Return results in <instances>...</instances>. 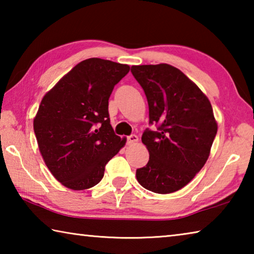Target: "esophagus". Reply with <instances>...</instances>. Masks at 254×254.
<instances>
[{"mask_svg": "<svg viewBox=\"0 0 254 254\" xmlns=\"http://www.w3.org/2000/svg\"><path fill=\"white\" fill-rule=\"evenodd\" d=\"M137 140H139V137H137V135H135V134H131V135L127 136V144L135 143V142H137Z\"/></svg>", "mask_w": 254, "mask_h": 254, "instance_id": "obj_1", "label": "esophagus"}]
</instances>
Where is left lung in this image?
<instances>
[{"label":"left lung","instance_id":"8db88e82","mask_svg":"<svg viewBox=\"0 0 254 254\" xmlns=\"http://www.w3.org/2000/svg\"><path fill=\"white\" fill-rule=\"evenodd\" d=\"M149 104V124L142 137L149 161L136 169L142 187L170 194L203 168L217 133L212 105L188 77L167 64L132 66Z\"/></svg>","mask_w":254,"mask_h":254}]
</instances>
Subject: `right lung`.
Segmentation results:
<instances>
[{"mask_svg": "<svg viewBox=\"0 0 254 254\" xmlns=\"http://www.w3.org/2000/svg\"><path fill=\"white\" fill-rule=\"evenodd\" d=\"M130 67L89 58L42 98L34 118L38 145L54 177L74 190L95 186L126 144L110 124L109 98Z\"/></svg>", "mask_w": 254, "mask_h": 254, "instance_id": "add662e5", "label": "right lung"}]
</instances>
